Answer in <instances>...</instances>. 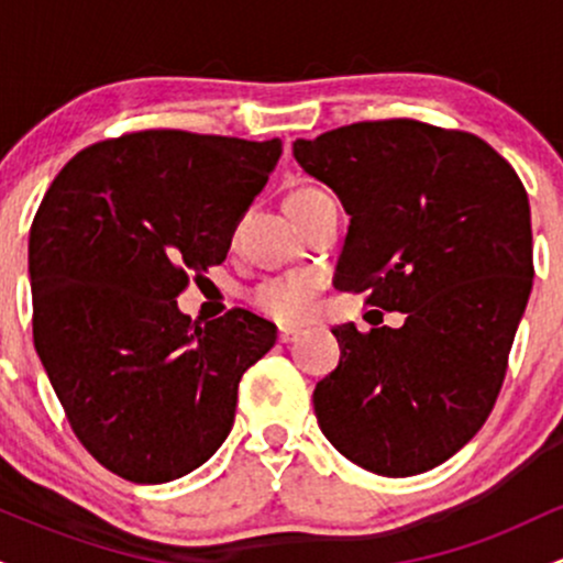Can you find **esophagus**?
<instances>
[{"label":"esophagus","instance_id":"1","mask_svg":"<svg viewBox=\"0 0 563 563\" xmlns=\"http://www.w3.org/2000/svg\"><path fill=\"white\" fill-rule=\"evenodd\" d=\"M299 335H301V328H280V331H277L280 344H290V341H296Z\"/></svg>","mask_w":563,"mask_h":563}]
</instances>
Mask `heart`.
Here are the masks:
<instances>
[{"label": "heart", "instance_id": "obj_1", "mask_svg": "<svg viewBox=\"0 0 563 563\" xmlns=\"http://www.w3.org/2000/svg\"><path fill=\"white\" fill-rule=\"evenodd\" d=\"M320 196H325V192L314 190V187H301V190L290 192L286 203L288 214L303 209ZM318 288L320 280L312 273H288L260 283L251 294V303L275 322H299L309 312V303H312Z\"/></svg>", "mask_w": 563, "mask_h": 563}]
</instances>
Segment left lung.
<instances>
[{
    "mask_svg": "<svg viewBox=\"0 0 563 563\" xmlns=\"http://www.w3.org/2000/svg\"><path fill=\"white\" fill-rule=\"evenodd\" d=\"M294 158L344 203L335 288L402 312V328H333L339 367L314 386L322 434L380 476H412L482 429L532 290L519 174L487 142L412 119L296 140Z\"/></svg>",
    "mask_w": 563,
    "mask_h": 563,
    "instance_id": "8db88e82",
    "label": "left lung"
}]
</instances>
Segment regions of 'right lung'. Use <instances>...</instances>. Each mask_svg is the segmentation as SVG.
Masks as SVG:
<instances>
[{"mask_svg":"<svg viewBox=\"0 0 563 563\" xmlns=\"http://www.w3.org/2000/svg\"><path fill=\"white\" fill-rule=\"evenodd\" d=\"M280 140L147 129L95 142L44 192L29 238L34 346L70 429L121 479L209 461L277 328L245 309L192 325L177 296L230 251Z\"/></svg>","mask_w":563,"mask_h":563,"instance_id":"add662e5","label":"right lung"}]
</instances>
